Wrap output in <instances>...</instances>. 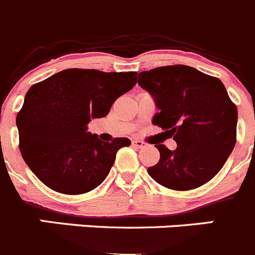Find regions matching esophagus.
I'll return each instance as SVG.
<instances>
[{
    "instance_id": "obj_1",
    "label": "esophagus",
    "mask_w": 255,
    "mask_h": 255,
    "mask_svg": "<svg viewBox=\"0 0 255 255\" xmlns=\"http://www.w3.org/2000/svg\"><path fill=\"white\" fill-rule=\"evenodd\" d=\"M132 145H134L135 148L141 149L145 146V143H144V141H141V140H132Z\"/></svg>"
}]
</instances>
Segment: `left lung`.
Listing matches in <instances>:
<instances>
[{
    "label": "left lung",
    "mask_w": 255,
    "mask_h": 255,
    "mask_svg": "<svg viewBox=\"0 0 255 255\" xmlns=\"http://www.w3.org/2000/svg\"><path fill=\"white\" fill-rule=\"evenodd\" d=\"M137 83L153 95L159 109L151 123L177 143L176 150L155 145L160 159L148 168L149 176L174 191L211 181L237 143L238 109L223 82L176 64L141 72Z\"/></svg>",
    "instance_id": "1"
}]
</instances>
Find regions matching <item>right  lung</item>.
Instances as JSON below:
<instances>
[{
	"label": "right lung",
	"instance_id": "obj_1",
	"mask_svg": "<svg viewBox=\"0 0 255 255\" xmlns=\"http://www.w3.org/2000/svg\"><path fill=\"white\" fill-rule=\"evenodd\" d=\"M136 72L64 69L27 91L16 116L18 148L32 173L46 187L82 195L100 186L128 137L101 141L87 131L91 119L104 118L112 104L136 83Z\"/></svg>",
	"mask_w": 255,
	"mask_h": 255
}]
</instances>
